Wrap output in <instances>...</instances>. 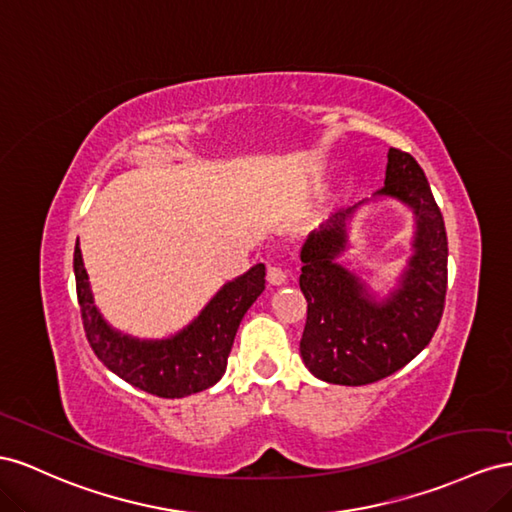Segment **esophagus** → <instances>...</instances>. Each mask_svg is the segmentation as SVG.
Wrapping results in <instances>:
<instances>
[{
    "instance_id": "1",
    "label": "esophagus",
    "mask_w": 512,
    "mask_h": 512,
    "mask_svg": "<svg viewBox=\"0 0 512 512\" xmlns=\"http://www.w3.org/2000/svg\"><path fill=\"white\" fill-rule=\"evenodd\" d=\"M266 279H268V283L270 285H283L285 281H287V274H285V270H281V268H268V274H266Z\"/></svg>"
}]
</instances>
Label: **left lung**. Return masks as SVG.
I'll list each match as a JSON object with an SVG mask.
<instances>
[{"label":"left lung","mask_w":512,"mask_h":512,"mask_svg":"<svg viewBox=\"0 0 512 512\" xmlns=\"http://www.w3.org/2000/svg\"><path fill=\"white\" fill-rule=\"evenodd\" d=\"M373 199L403 203L416 223L414 253L386 298H377L360 274L339 264L349 248L347 221L358 206L334 214L300 251V289L309 302L300 356L328 384L364 386L403 369L429 345L444 313L446 227L414 156L388 150L384 188Z\"/></svg>","instance_id":"left-lung-1"}]
</instances>
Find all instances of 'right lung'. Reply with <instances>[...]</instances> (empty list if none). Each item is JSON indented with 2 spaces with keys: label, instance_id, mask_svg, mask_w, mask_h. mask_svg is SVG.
<instances>
[{
  "label": "right lung",
  "instance_id": "right-lung-1",
  "mask_svg": "<svg viewBox=\"0 0 512 512\" xmlns=\"http://www.w3.org/2000/svg\"><path fill=\"white\" fill-rule=\"evenodd\" d=\"M75 279L85 337L100 362L130 386L163 399H180L223 377L240 321L266 289V266L257 264L225 283L191 324L167 339H137L107 324L94 302L79 240Z\"/></svg>",
  "mask_w": 512,
  "mask_h": 512
}]
</instances>
